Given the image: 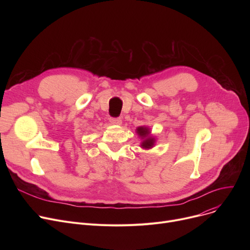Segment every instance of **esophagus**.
<instances>
[{"mask_svg": "<svg viewBox=\"0 0 250 250\" xmlns=\"http://www.w3.org/2000/svg\"><path fill=\"white\" fill-rule=\"evenodd\" d=\"M109 122H110L111 125H120L123 123L121 117H111L110 120H109Z\"/></svg>", "mask_w": 250, "mask_h": 250, "instance_id": "34e87169", "label": "esophagus"}]
</instances>
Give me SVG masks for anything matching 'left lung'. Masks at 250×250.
I'll return each instance as SVG.
<instances>
[{
  "mask_svg": "<svg viewBox=\"0 0 250 250\" xmlns=\"http://www.w3.org/2000/svg\"><path fill=\"white\" fill-rule=\"evenodd\" d=\"M137 133H138L142 138H146L145 140L143 141V143H142V147H143V148L150 149V148L153 147L155 140H154V138L149 137L150 130H149L147 127H145V126H140V127H138V128H137Z\"/></svg>",
  "mask_w": 250,
  "mask_h": 250,
  "instance_id": "left-lung-1",
  "label": "left lung"
}]
</instances>
